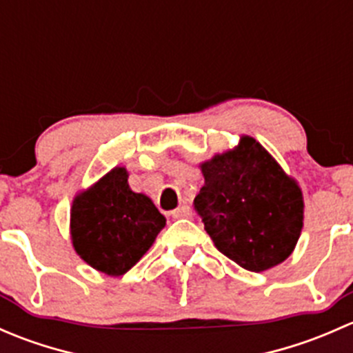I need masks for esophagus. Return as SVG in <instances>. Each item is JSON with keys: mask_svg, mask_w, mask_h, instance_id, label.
<instances>
[{"mask_svg": "<svg viewBox=\"0 0 353 353\" xmlns=\"http://www.w3.org/2000/svg\"><path fill=\"white\" fill-rule=\"evenodd\" d=\"M172 216L174 219H191V216H193V212H191L190 206L183 205V206H179L177 210H174Z\"/></svg>", "mask_w": 353, "mask_h": 353, "instance_id": "esophagus-1", "label": "esophagus"}]
</instances>
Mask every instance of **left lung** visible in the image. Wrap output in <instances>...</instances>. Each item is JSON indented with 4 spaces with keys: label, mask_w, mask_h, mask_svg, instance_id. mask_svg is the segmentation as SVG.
Wrapping results in <instances>:
<instances>
[{
    "label": "left lung",
    "mask_w": 353,
    "mask_h": 353,
    "mask_svg": "<svg viewBox=\"0 0 353 353\" xmlns=\"http://www.w3.org/2000/svg\"><path fill=\"white\" fill-rule=\"evenodd\" d=\"M199 169L205 184L194 208L215 248L256 273L285 261L304 225L297 181L248 134L234 148L199 163Z\"/></svg>",
    "instance_id": "left-lung-1"
}]
</instances>
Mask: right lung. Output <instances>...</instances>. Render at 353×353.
Instances as JSON below:
<instances>
[{
	"mask_svg": "<svg viewBox=\"0 0 353 353\" xmlns=\"http://www.w3.org/2000/svg\"><path fill=\"white\" fill-rule=\"evenodd\" d=\"M126 167L116 165L74 194L70 212L73 249L87 265L110 276L133 268L165 227L150 198L134 193Z\"/></svg>",
	"mask_w": 353,
	"mask_h": 353,
	"instance_id": "obj_1",
	"label": "right lung"
}]
</instances>
